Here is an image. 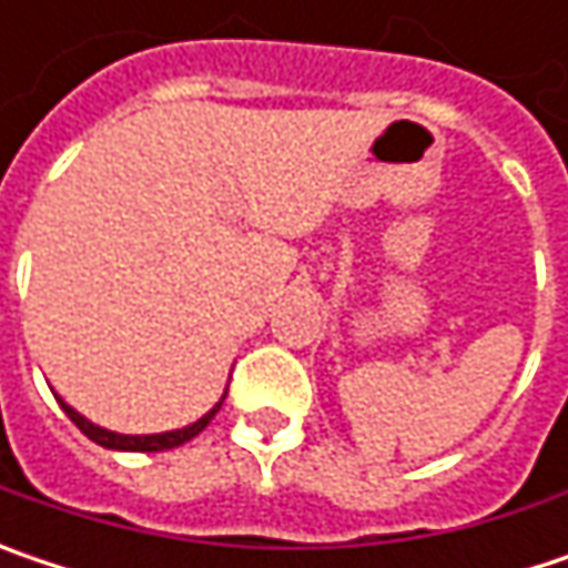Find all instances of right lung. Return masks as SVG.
I'll list each match as a JSON object with an SVG mask.
<instances>
[{
    "label": "right lung",
    "mask_w": 568,
    "mask_h": 568,
    "mask_svg": "<svg viewBox=\"0 0 568 568\" xmlns=\"http://www.w3.org/2000/svg\"><path fill=\"white\" fill-rule=\"evenodd\" d=\"M224 395H227V388H224ZM224 395L217 398V405L212 412H205V415L199 417V420H192V424H185L180 430H163V434H115V430H109V427H99V424H92L89 417H83L77 408H70L60 395H57V402H60V408L67 412V417L83 430L89 440H95L99 447H105V450H124V453H163V450H173V447H183L185 440H192V437H199L205 427H209V420L217 415V408H221V402H224Z\"/></svg>",
    "instance_id": "1"
}]
</instances>
